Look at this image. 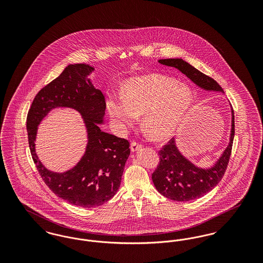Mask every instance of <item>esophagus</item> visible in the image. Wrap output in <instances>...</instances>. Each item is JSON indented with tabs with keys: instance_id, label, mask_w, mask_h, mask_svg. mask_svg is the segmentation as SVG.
<instances>
[{
	"instance_id": "obj_1",
	"label": "esophagus",
	"mask_w": 263,
	"mask_h": 263,
	"mask_svg": "<svg viewBox=\"0 0 263 263\" xmlns=\"http://www.w3.org/2000/svg\"><path fill=\"white\" fill-rule=\"evenodd\" d=\"M131 152L132 153H135V152H137V151L140 150L141 149V145L139 144V143H136V142H133L132 144H131Z\"/></svg>"
}]
</instances>
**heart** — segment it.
<instances>
[{"label": "heart", "instance_id": "obj_1", "mask_svg": "<svg viewBox=\"0 0 263 263\" xmlns=\"http://www.w3.org/2000/svg\"><path fill=\"white\" fill-rule=\"evenodd\" d=\"M193 101L187 85L165 76L150 74L132 78L123 87L122 98H109L106 108L115 125L125 131L143 114V126L151 137H172Z\"/></svg>", "mask_w": 263, "mask_h": 263}]
</instances>
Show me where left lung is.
<instances>
[{
    "label": "left lung",
    "instance_id": "8db88e82",
    "mask_svg": "<svg viewBox=\"0 0 263 263\" xmlns=\"http://www.w3.org/2000/svg\"><path fill=\"white\" fill-rule=\"evenodd\" d=\"M159 63L177 69L203 90L224 93V90L215 80L204 75L181 58L161 59ZM231 114L229 144L217 161L210 166L203 167L192 163L178 149L175 138L172 139L163 150L160 151L161 162L152 175V179L155 187L162 195L179 202L195 200L210 192L220 182L230 160L235 136V117L232 106Z\"/></svg>",
    "mask_w": 263,
    "mask_h": 263
}]
</instances>
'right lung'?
I'll use <instances>...</instances> for the list:
<instances>
[{
  "label": "right lung",
  "instance_id": "add662e5",
  "mask_svg": "<svg viewBox=\"0 0 263 263\" xmlns=\"http://www.w3.org/2000/svg\"><path fill=\"white\" fill-rule=\"evenodd\" d=\"M95 67L70 64L61 75L42 88L32 101L26 120L28 144L33 162L46 185L63 200L83 208H93L111 199L121 183L130 155L129 142L101 130L105 100L89 76ZM71 108L83 119L87 145L80 161L70 170L58 173L47 169L35 149L37 126L56 108Z\"/></svg>",
  "mask_w": 263,
  "mask_h": 263
}]
</instances>
